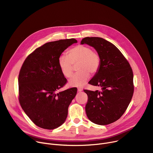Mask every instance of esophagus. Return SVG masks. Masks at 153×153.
Instances as JSON below:
<instances>
[{
  "mask_svg": "<svg viewBox=\"0 0 153 153\" xmlns=\"http://www.w3.org/2000/svg\"><path fill=\"white\" fill-rule=\"evenodd\" d=\"M82 90H83V88H77V91H78L79 92H81Z\"/></svg>",
  "mask_w": 153,
  "mask_h": 153,
  "instance_id": "34e87169",
  "label": "esophagus"
}]
</instances>
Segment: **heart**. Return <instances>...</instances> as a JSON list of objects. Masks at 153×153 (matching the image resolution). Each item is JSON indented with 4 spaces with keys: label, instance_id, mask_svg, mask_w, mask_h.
I'll list each match as a JSON object with an SVG mask.
<instances>
[{
    "label": "heart",
    "instance_id": "obj_1",
    "mask_svg": "<svg viewBox=\"0 0 153 153\" xmlns=\"http://www.w3.org/2000/svg\"><path fill=\"white\" fill-rule=\"evenodd\" d=\"M101 59L99 54L88 46L77 45L68 51L67 56H60L58 64L63 75L67 78L71 77L74 65H76L75 73L69 81L71 86H83L90 78V73L96 74L99 70Z\"/></svg>",
    "mask_w": 153,
    "mask_h": 153
}]
</instances>
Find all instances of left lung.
Wrapping results in <instances>:
<instances>
[{
	"mask_svg": "<svg viewBox=\"0 0 153 153\" xmlns=\"http://www.w3.org/2000/svg\"><path fill=\"white\" fill-rule=\"evenodd\" d=\"M81 43L94 47L101 59L98 72L88 83L101 86L102 90H83L88 95L86 116L96 124H110L122 117L131 100L134 88L132 68L120 51L103 38L86 37Z\"/></svg>",
	"mask_w": 153,
	"mask_h": 153,
	"instance_id": "8db88e82",
	"label": "left lung"
}]
</instances>
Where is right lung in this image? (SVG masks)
Here are the masks:
<instances>
[{
	"mask_svg": "<svg viewBox=\"0 0 153 153\" xmlns=\"http://www.w3.org/2000/svg\"><path fill=\"white\" fill-rule=\"evenodd\" d=\"M75 39L45 43L25 59L19 78V101L21 107L37 126L53 129L66 120L68 109L77 94L76 88L57 93L67 83L58 64L61 54Z\"/></svg>",
	"mask_w": 153,
	"mask_h": 153,
	"instance_id": "1",
	"label": "right lung"
}]
</instances>
